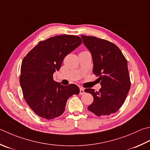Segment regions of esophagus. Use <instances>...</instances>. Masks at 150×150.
Here are the masks:
<instances>
[{
  "label": "esophagus",
  "instance_id": "esophagus-1",
  "mask_svg": "<svg viewBox=\"0 0 150 150\" xmlns=\"http://www.w3.org/2000/svg\"><path fill=\"white\" fill-rule=\"evenodd\" d=\"M80 93L81 95H83L84 93V89L83 88H80Z\"/></svg>",
  "mask_w": 150,
  "mask_h": 150
}]
</instances>
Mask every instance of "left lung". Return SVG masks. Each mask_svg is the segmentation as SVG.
I'll use <instances>...</instances> for the list:
<instances>
[{
  "instance_id": "1",
  "label": "left lung",
  "mask_w": 150,
  "mask_h": 150,
  "mask_svg": "<svg viewBox=\"0 0 150 150\" xmlns=\"http://www.w3.org/2000/svg\"><path fill=\"white\" fill-rule=\"evenodd\" d=\"M81 38L92 53L93 73L99 77L101 85L96 92L92 88L84 90L93 97L88 109L98 116L110 115L122 106L130 89L127 60L118 47L109 41L84 35Z\"/></svg>"
}]
</instances>
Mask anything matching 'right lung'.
I'll list each match as a JSON object with an SVG mask.
<instances>
[{
  "instance_id": "obj_1",
  "label": "right lung",
  "mask_w": 150,
  "mask_h": 150,
  "mask_svg": "<svg viewBox=\"0 0 150 150\" xmlns=\"http://www.w3.org/2000/svg\"><path fill=\"white\" fill-rule=\"evenodd\" d=\"M83 42L75 35H58L38 44L24 57L19 77L23 97L38 116L51 120L62 115L67 100L78 95L79 88L71 84L62 86L53 80L63 60Z\"/></svg>"
}]
</instances>
